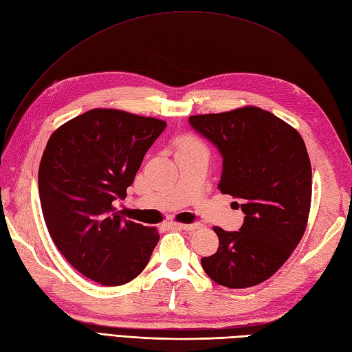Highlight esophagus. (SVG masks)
<instances>
[{
    "instance_id": "obj_1",
    "label": "esophagus",
    "mask_w": 352,
    "mask_h": 352,
    "mask_svg": "<svg viewBox=\"0 0 352 352\" xmlns=\"http://www.w3.org/2000/svg\"><path fill=\"white\" fill-rule=\"evenodd\" d=\"M173 228L179 229V230H186V232H195L201 228L199 223H193V224H182V223H173Z\"/></svg>"
}]
</instances>
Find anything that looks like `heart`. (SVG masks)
Segmentation results:
<instances>
[{
  "mask_svg": "<svg viewBox=\"0 0 352 352\" xmlns=\"http://www.w3.org/2000/svg\"><path fill=\"white\" fill-rule=\"evenodd\" d=\"M183 147H190V148H204L202 142H201V141H197L196 138H192V137L184 138V140L182 141V144H179V148H183ZM204 150H205V148H204Z\"/></svg>",
  "mask_w": 352,
  "mask_h": 352,
  "instance_id": "heart-1",
  "label": "heart"
}]
</instances>
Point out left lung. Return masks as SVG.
I'll list each match as a JSON object with an SVG mask.
<instances>
[{"label": "left lung", "instance_id": "1", "mask_svg": "<svg viewBox=\"0 0 352 352\" xmlns=\"http://www.w3.org/2000/svg\"><path fill=\"white\" fill-rule=\"evenodd\" d=\"M219 148V188L245 214L238 232L215 226L219 250L201 258L214 283L247 288L266 281L299 244L308 223L312 170L306 146L290 124L258 107L188 117Z\"/></svg>", "mask_w": 352, "mask_h": 352}]
</instances>
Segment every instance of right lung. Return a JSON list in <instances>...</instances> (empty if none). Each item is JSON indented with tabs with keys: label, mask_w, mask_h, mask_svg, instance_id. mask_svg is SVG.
Masks as SVG:
<instances>
[{
	"label": "right lung",
	"mask_w": 352,
	"mask_h": 352,
	"mask_svg": "<svg viewBox=\"0 0 352 352\" xmlns=\"http://www.w3.org/2000/svg\"><path fill=\"white\" fill-rule=\"evenodd\" d=\"M166 122L94 108L52 133L38 169L43 217L67 262L101 285H123L147 266L156 228L123 219L124 199Z\"/></svg>",
	"instance_id": "right-lung-1"
}]
</instances>
